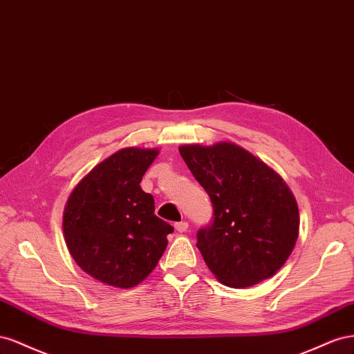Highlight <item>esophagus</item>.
<instances>
[{"label":"esophagus","instance_id":"34e87169","mask_svg":"<svg viewBox=\"0 0 354 354\" xmlns=\"http://www.w3.org/2000/svg\"><path fill=\"white\" fill-rule=\"evenodd\" d=\"M175 228H176L178 233H185V231L188 230V222H185V221H183V222H176V224H175Z\"/></svg>","mask_w":354,"mask_h":354}]
</instances>
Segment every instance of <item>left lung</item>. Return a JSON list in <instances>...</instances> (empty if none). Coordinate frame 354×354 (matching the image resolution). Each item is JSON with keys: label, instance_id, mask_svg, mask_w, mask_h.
<instances>
[{"label": "left lung", "instance_id": "8db88e82", "mask_svg": "<svg viewBox=\"0 0 354 354\" xmlns=\"http://www.w3.org/2000/svg\"><path fill=\"white\" fill-rule=\"evenodd\" d=\"M206 189L214 222L197 233V248L222 285L249 288L283 267L299 233L297 200L277 171L237 144L179 147Z\"/></svg>", "mask_w": 354, "mask_h": 354}]
</instances>
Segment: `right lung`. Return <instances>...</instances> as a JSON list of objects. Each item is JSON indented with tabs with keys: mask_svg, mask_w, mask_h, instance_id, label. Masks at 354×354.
Instances as JSON below:
<instances>
[{
	"mask_svg": "<svg viewBox=\"0 0 354 354\" xmlns=\"http://www.w3.org/2000/svg\"><path fill=\"white\" fill-rule=\"evenodd\" d=\"M158 153L120 149L90 170L68 197L62 227L69 254L108 286L129 289L144 281L174 231L156 216L154 197L139 185Z\"/></svg>",
	"mask_w": 354,
	"mask_h": 354,
	"instance_id": "obj_1",
	"label": "right lung"
}]
</instances>
